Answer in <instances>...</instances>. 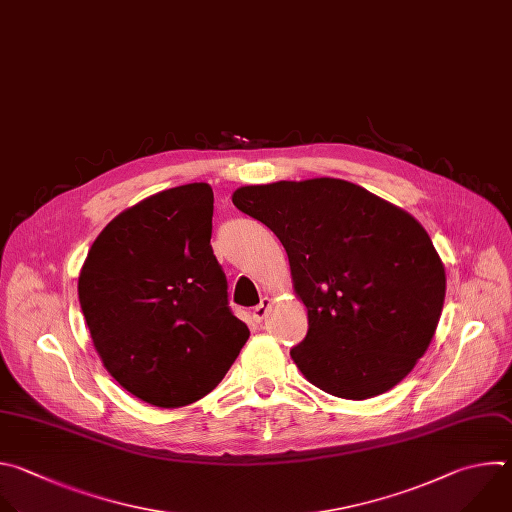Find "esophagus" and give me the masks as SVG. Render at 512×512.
Instances as JSON below:
<instances>
[{
	"mask_svg": "<svg viewBox=\"0 0 512 512\" xmlns=\"http://www.w3.org/2000/svg\"><path fill=\"white\" fill-rule=\"evenodd\" d=\"M268 306H270V298H268V296H264L262 302H260L258 306H254V309H252V319H254L256 323H260V321L266 317Z\"/></svg>",
	"mask_w": 512,
	"mask_h": 512,
	"instance_id": "1",
	"label": "esophagus"
}]
</instances>
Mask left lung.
Instances as JSON below:
<instances>
[{
	"label": "left lung",
	"mask_w": 512,
	"mask_h": 512,
	"mask_svg": "<svg viewBox=\"0 0 512 512\" xmlns=\"http://www.w3.org/2000/svg\"><path fill=\"white\" fill-rule=\"evenodd\" d=\"M234 206L282 242L309 331L290 357L319 389L369 399L414 369L436 333L444 264L424 226L333 177L244 185Z\"/></svg>",
	"instance_id": "8db88e82"
}]
</instances>
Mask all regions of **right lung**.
<instances>
[{
	"label": "right lung",
	"instance_id": "obj_1",
	"mask_svg": "<svg viewBox=\"0 0 512 512\" xmlns=\"http://www.w3.org/2000/svg\"><path fill=\"white\" fill-rule=\"evenodd\" d=\"M212 216L208 183L149 195L105 226L78 276L102 365L157 407L208 395L250 337L228 306L226 274L210 246Z\"/></svg>",
	"mask_w": 512,
	"mask_h": 512
}]
</instances>
